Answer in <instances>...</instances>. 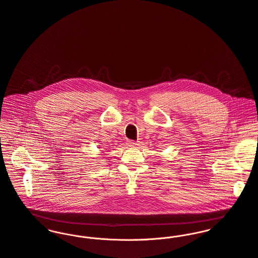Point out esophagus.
Returning a JSON list of instances; mask_svg holds the SVG:
<instances>
[{
	"instance_id": "1",
	"label": "esophagus",
	"mask_w": 258,
	"mask_h": 258,
	"mask_svg": "<svg viewBox=\"0 0 258 258\" xmlns=\"http://www.w3.org/2000/svg\"><path fill=\"white\" fill-rule=\"evenodd\" d=\"M126 145H127L128 147H136L138 144H137L135 141H130V140H128V141L126 142Z\"/></svg>"
}]
</instances>
